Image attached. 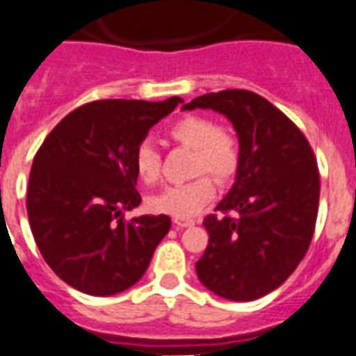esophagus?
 <instances>
[{
  "mask_svg": "<svg viewBox=\"0 0 356 356\" xmlns=\"http://www.w3.org/2000/svg\"><path fill=\"white\" fill-rule=\"evenodd\" d=\"M173 224H175V227H190L196 224V220H192V218H173Z\"/></svg>",
  "mask_w": 356,
  "mask_h": 356,
  "instance_id": "1",
  "label": "esophagus"
}]
</instances>
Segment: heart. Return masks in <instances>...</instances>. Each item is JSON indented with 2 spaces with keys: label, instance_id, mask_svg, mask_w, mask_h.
Returning <instances> with one entry per match:
<instances>
[{
  "label": "heart",
  "instance_id": "b5f03b06",
  "mask_svg": "<svg viewBox=\"0 0 356 356\" xmlns=\"http://www.w3.org/2000/svg\"><path fill=\"white\" fill-rule=\"evenodd\" d=\"M172 140L194 149L192 172L211 173L218 181H229L241 164V147L232 130L214 124L203 115H186L170 127ZM132 166L140 181L154 183L160 175V153L149 140H142L132 154ZM214 197V183L209 175H200L188 183L173 184L149 197V209L154 213L172 214L175 218L196 216Z\"/></svg>",
  "mask_w": 356,
  "mask_h": 356
}]
</instances>
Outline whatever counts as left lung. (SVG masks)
<instances>
[{
  "mask_svg": "<svg viewBox=\"0 0 356 356\" xmlns=\"http://www.w3.org/2000/svg\"><path fill=\"white\" fill-rule=\"evenodd\" d=\"M209 108L237 132L241 164L227 196L203 226L209 244L197 278L218 297L256 300L291 276L308 252L319 207V170L297 124L246 89L207 93L183 110Z\"/></svg>",
  "mask_w": 356,
  "mask_h": 356,
  "instance_id": "8db88e82",
  "label": "left lung"
}]
</instances>
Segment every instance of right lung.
<instances>
[{
    "label": "right lung",
    "instance_id": "right-lung-1",
    "mask_svg": "<svg viewBox=\"0 0 356 356\" xmlns=\"http://www.w3.org/2000/svg\"><path fill=\"white\" fill-rule=\"evenodd\" d=\"M179 97L95 100L65 115L46 136L27 183V218L50 268L81 293L108 297L147 270L172 227L166 214L124 220L140 205L132 154Z\"/></svg>",
    "mask_w": 356,
    "mask_h": 356
}]
</instances>
